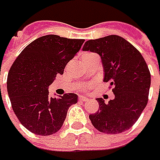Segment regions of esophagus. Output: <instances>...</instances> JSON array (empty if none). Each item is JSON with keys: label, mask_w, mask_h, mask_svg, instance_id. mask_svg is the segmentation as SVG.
<instances>
[{"label": "esophagus", "mask_w": 160, "mask_h": 160, "mask_svg": "<svg viewBox=\"0 0 160 160\" xmlns=\"http://www.w3.org/2000/svg\"><path fill=\"white\" fill-rule=\"evenodd\" d=\"M79 99H80V101H87L88 99V97H86V96L80 95L79 96Z\"/></svg>", "instance_id": "obj_1"}]
</instances>
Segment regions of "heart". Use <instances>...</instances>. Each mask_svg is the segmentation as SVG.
<instances>
[{
    "label": "heart",
    "mask_w": 160,
    "mask_h": 160,
    "mask_svg": "<svg viewBox=\"0 0 160 160\" xmlns=\"http://www.w3.org/2000/svg\"><path fill=\"white\" fill-rule=\"evenodd\" d=\"M95 55H97L96 53H91V52H87V53H84L83 55H82V61H87L88 60H89L90 58H92V57L95 56ZM88 88V86L87 85H84V86H82L81 87V89L82 90H86Z\"/></svg>",
    "instance_id": "b5f03b06"
}]
</instances>
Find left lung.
<instances>
[{
  "mask_svg": "<svg viewBox=\"0 0 160 160\" xmlns=\"http://www.w3.org/2000/svg\"><path fill=\"white\" fill-rule=\"evenodd\" d=\"M83 51L99 54L103 64L104 82H109L115 98L105 103L98 98L99 110L89 115L92 126L103 133L128 130L147 105L151 73L138 49L119 35L89 40Z\"/></svg>",
  "mask_w": 160,
  "mask_h": 160,
  "instance_id": "8db88e82",
  "label": "left lung"
}]
</instances>
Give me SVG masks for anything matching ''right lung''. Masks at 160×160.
I'll list each match as a JSON object with an SVG mask.
<instances>
[{"label": "right lung", "instance_id": "right-lung-1", "mask_svg": "<svg viewBox=\"0 0 160 160\" xmlns=\"http://www.w3.org/2000/svg\"><path fill=\"white\" fill-rule=\"evenodd\" d=\"M83 39L55 34L38 38L28 45L10 68L7 88L12 108L31 132L48 136L60 130L68 108L77 103L75 93L52 98L48 87L76 55Z\"/></svg>", "mask_w": 160, "mask_h": 160}]
</instances>
